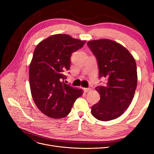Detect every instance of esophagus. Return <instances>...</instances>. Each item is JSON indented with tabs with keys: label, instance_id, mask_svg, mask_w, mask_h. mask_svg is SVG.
I'll list each match as a JSON object with an SVG mask.
<instances>
[{
	"label": "esophagus",
	"instance_id": "esophagus-1",
	"mask_svg": "<svg viewBox=\"0 0 154 154\" xmlns=\"http://www.w3.org/2000/svg\"><path fill=\"white\" fill-rule=\"evenodd\" d=\"M83 90H84V91L85 92H89L91 89V88H83Z\"/></svg>",
	"mask_w": 154,
	"mask_h": 154
}]
</instances>
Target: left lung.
Instances as JSON below:
<instances>
[{"mask_svg":"<svg viewBox=\"0 0 154 154\" xmlns=\"http://www.w3.org/2000/svg\"><path fill=\"white\" fill-rule=\"evenodd\" d=\"M87 45L96 58L99 78L106 80L105 85L95 88L100 100L92 106V115L103 122L114 119L132 101L137 82L136 61L124 46L113 40H91Z\"/></svg>","mask_w":154,"mask_h":154,"instance_id":"8db88e82","label":"left lung"}]
</instances>
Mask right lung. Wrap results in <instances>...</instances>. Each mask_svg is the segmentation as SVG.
Listing matches in <instances>:
<instances>
[{"instance_id": "obj_1", "label": "right lung", "mask_w": 154, "mask_h": 154, "mask_svg": "<svg viewBox=\"0 0 154 154\" xmlns=\"http://www.w3.org/2000/svg\"><path fill=\"white\" fill-rule=\"evenodd\" d=\"M86 42L66 34L49 36L36 45L29 65L32 97L38 109L49 118L60 119L70 113L82 89L66 84L71 56Z\"/></svg>"}]
</instances>
